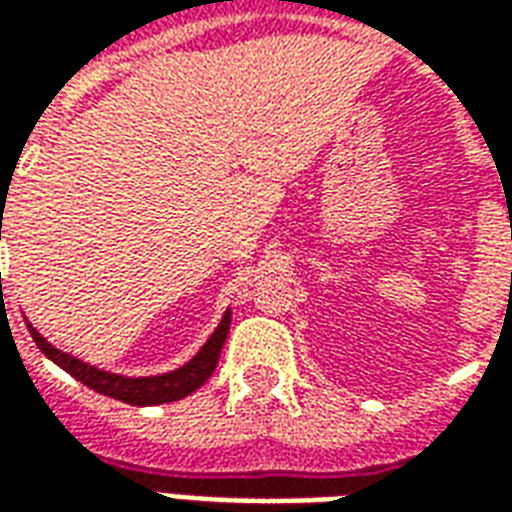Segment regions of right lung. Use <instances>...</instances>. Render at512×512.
<instances>
[{
	"label": "right lung",
	"mask_w": 512,
	"mask_h": 512,
	"mask_svg": "<svg viewBox=\"0 0 512 512\" xmlns=\"http://www.w3.org/2000/svg\"><path fill=\"white\" fill-rule=\"evenodd\" d=\"M0 233H2V222H0ZM227 332H230V312L224 315L222 323H219V329L213 332L211 340L202 345L200 354L194 356L186 367H180V370H175V373H167V376L123 378V376H115V373L95 370V367L90 365H82L79 359L62 354V351H57L54 345L46 343V340H43V337L29 326V334H32V340L38 343L40 351L49 356L51 362H57L65 373H71L76 381H82V384H87L90 389H95V392L115 397V400H123V403H131V406H158V403H172V400H180V397L191 395L194 389H200V386L213 376L216 365H219V354H222V345L224 340H227Z\"/></svg>",
	"instance_id": "add662e5"
}]
</instances>
